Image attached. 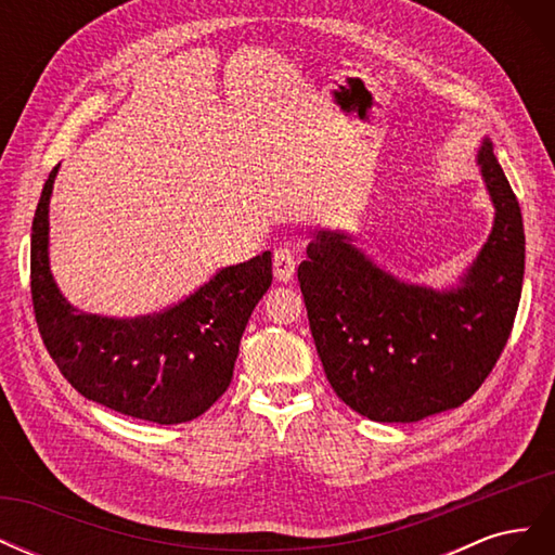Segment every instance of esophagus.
<instances>
[{"label": "esophagus", "instance_id": "34e87169", "mask_svg": "<svg viewBox=\"0 0 555 555\" xmlns=\"http://www.w3.org/2000/svg\"><path fill=\"white\" fill-rule=\"evenodd\" d=\"M273 273L280 282H289L296 273V255L289 247H278L273 251Z\"/></svg>", "mask_w": 555, "mask_h": 555}]
</instances>
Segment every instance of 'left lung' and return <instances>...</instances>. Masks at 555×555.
<instances>
[{
  "label": "left lung",
  "instance_id": "1",
  "mask_svg": "<svg viewBox=\"0 0 555 555\" xmlns=\"http://www.w3.org/2000/svg\"><path fill=\"white\" fill-rule=\"evenodd\" d=\"M477 166L493 227L459 280L435 289L377 266L345 231L319 229L298 266L310 331L338 398L379 424L453 410L489 377L514 326L526 236L491 141Z\"/></svg>",
  "mask_w": 555,
  "mask_h": 555
}]
</instances>
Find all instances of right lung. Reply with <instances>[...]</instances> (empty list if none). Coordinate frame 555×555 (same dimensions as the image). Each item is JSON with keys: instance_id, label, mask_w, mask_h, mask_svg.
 I'll use <instances>...</instances> for the list:
<instances>
[{"instance_id": "right-lung-1", "label": "right lung", "mask_w": 555, "mask_h": 555, "mask_svg": "<svg viewBox=\"0 0 555 555\" xmlns=\"http://www.w3.org/2000/svg\"><path fill=\"white\" fill-rule=\"evenodd\" d=\"M50 171L31 222V304L48 354L74 389L99 405L162 426L204 414L231 384L243 331L273 282L271 251L220 268L157 314L82 312L50 273Z\"/></svg>"}]
</instances>
